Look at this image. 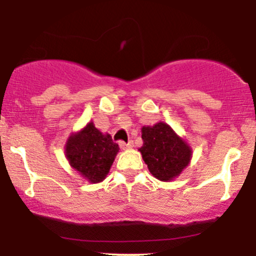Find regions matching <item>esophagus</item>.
Masks as SVG:
<instances>
[{
  "label": "esophagus",
  "mask_w": 256,
  "mask_h": 256,
  "mask_svg": "<svg viewBox=\"0 0 256 256\" xmlns=\"http://www.w3.org/2000/svg\"><path fill=\"white\" fill-rule=\"evenodd\" d=\"M119 146H120V148H122V149H128V148H132V146H134V140H130V142H128V143H125V142H120V143H119Z\"/></svg>",
  "instance_id": "esophagus-1"
}]
</instances>
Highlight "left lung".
Instances as JSON below:
<instances>
[{
	"instance_id": "left-lung-1",
	"label": "left lung",
	"mask_w": 256,
	"mask_h": 256,
	"mask_svg": "<svg viewBox=\"0 0 256 256\" xmlns=\"http://www.w3.org/2000/svg\"><path fill=\"white\" fill-rule=\"evenodd\" d=\"M143 146L140 148L149 171L158 180L168 182L189 165L192 150L165 122L142 128Z\"/></svg>"
}]
</instances>
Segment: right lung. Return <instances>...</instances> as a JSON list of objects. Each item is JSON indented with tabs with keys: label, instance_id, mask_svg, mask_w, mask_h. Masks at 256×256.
<instances>
[{
	"label": "right lung",
	"instance_id": "1",
	"mask_svg": "<svg viewBox=\"0 0 256 256\" xmlns=\"http://www.w3.org/2000/svg\"><path fill=\"white\" fill-rule=\"evenodd\" d=\"M118 152L119 146L110 134H102L92 122L66 143V156L71 166L91 183L104 180Z\"/></svg>",
	"mask_w": 256,
	"mask_h": 256
}]
</instances>
